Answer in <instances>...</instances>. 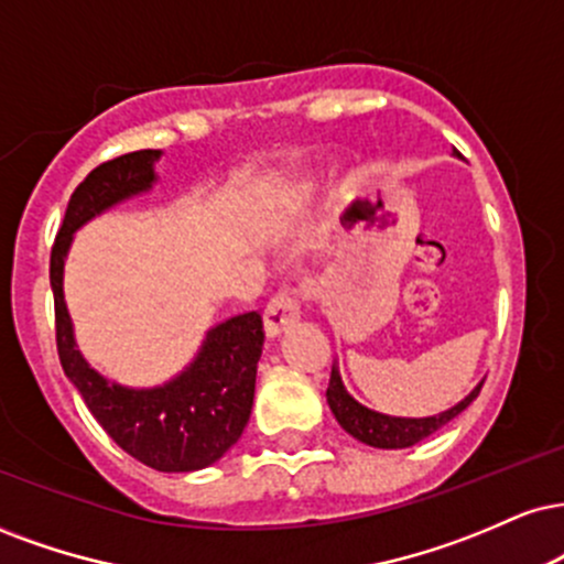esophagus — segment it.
I'll return each mask as SVG.
<instances>
[{"mask_svg":"<svg viewBox=\"0 0 564 564\" xmlns=\"http://www.w3.org/2000/svg\"><path fill=\"white\" fill-rule=\"evenodd\" d=\"M264 334L270 338L286 334V330L294 328L296 323L302 321V300L296 289H281L270 300L268 307H264Z\"/></svg>","mask_w":564,"mask_h":564,"instance_id":"34e87169","label":"esophagus"}]
</instances>
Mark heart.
I'll list each match as a JSON object with an SVG mask.
<instances>
[{"mask_svg": "<svg viewBox=\"0 0 564 564\" xmlns=\"http://www.w3.org/2000/svg\"><path fill=\"white\" fill-rule=\"evenodd\" d=\"M304 194H307V186H296L294 188V196H304Z\"/></svg>", "mask_w": 564, "mask_h": 564, "instance_id": "b5f03b06", "label": "heart"}]
</instances>
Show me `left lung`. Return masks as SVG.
I'll list each match as a JSON object with an SVG mask.
<instances>
[{
    "label": "left lung",
    "instance_id": "1",
    "mask_svg": "<svg viewBox=\"0 0 564 564\" xmlns=\"http://www.w3.org/2000/svg\"><path fill=\"white\" fill-rule=\"evenodd\" d=\"M478 383L459 404H454L452 410L438 412V415L431 417H393V415H383V412L368 410L365 404H359L357 399H351L347 389H344L341 376L338 370H330V383L325 397H328V406L334 412L338 425L355 436L357 441L368 446H378V449H406V446H415L417 441L429 438L431 433H436L441 425H446L449 420H454L459 412L470 406L473 399L480 393Z\"/></svg>",
    "mask_w": 564,
    "mask_h": 564
}]
</instances>
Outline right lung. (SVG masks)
<instances>
[{
    "mask_svg": "<svg viewBox=\"0 0 564 564\" xmlns=\"http://www.w3.org/2000/svg\"><path fill=\"white\" fill-rule=\"evenodd\" d=\"M160 158V149L120 154L94 167L73 192L50 260L54 330L65 376L107 436L147 467L192 473L217 463L247 429L264 341L260 312H243L209 328L199 355L171 383L128 389L107 381L80 355L63 294L73 234L105 209L149 192L158 181L154 162Z\"/></svg>",
    "mask_w": 564,
    "mask_h": 564,
    "instance_id": "1",
    "label": "right lung"
}]
</instances>
